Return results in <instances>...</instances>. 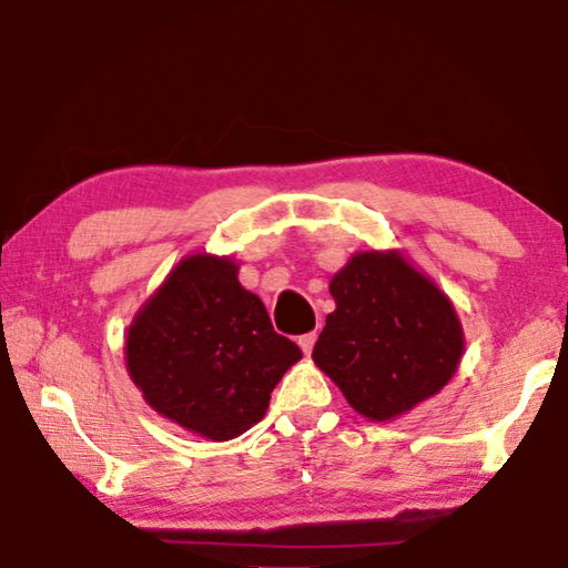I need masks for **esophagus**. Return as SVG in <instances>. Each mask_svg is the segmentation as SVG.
I'll return each instance as SVG.
<instances>
[{
  "label": "esophagus",
  "instance_id": "34e87169",
  "mask_svg": "<svg viewBox=\"0 0 568 568\" xmlns=\"http://www.w3.org/2000/svg\"><path fill=\"white\" fill-rule=\"evenodd\" d=\"M315 341H318V333L313 331V333H305V335H301V338H297V345H301V351H303L305 355H311Z\"/></svg>",
  "mask_w": 568,
  "mask_h": 568
}]
</instances>
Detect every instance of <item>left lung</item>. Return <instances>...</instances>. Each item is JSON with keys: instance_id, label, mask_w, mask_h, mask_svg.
<instances>
[{"instance_id": "left-lung-1", "label": "left lung", "mask_w": 568, "mask_h": 568, "mask_svg": "<svg viewBox=\"0 0 568 568\" xmlns=\"http://www.w3.org/2000/svg\"><path fill=\"white\" fill-rule=\"evenodd\" d=\"M331 295L335 311L313 361L363 418H398L454 378L464 325L450 297L400 250L353 253Z\"/></svg>"}]
</instances>
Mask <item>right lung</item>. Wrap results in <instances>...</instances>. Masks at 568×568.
<instances>
[{
	"label": "right lung",
	"instance_id": "right-lung-1",
	"mask_svg": "<svg viewBox=\"0 0 568 568\" xmlns=\"http://www.w3.org/2000/svg\"><path fill=\"white\" fill-rule=\"evenodd\" d=\"M237 271L230 255L182 257L124 335V363L148 406L210 440L263 420L273 388L303 358Z\"/></svg>",
	"mask_w": 568,
	"mask_h": 568
}]
</instances>
